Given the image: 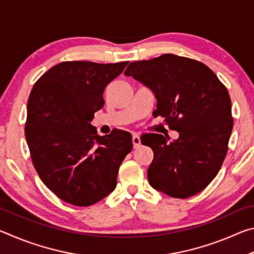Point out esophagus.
I'll return each mask as SVG.
<instances>
[{
  "instance_id": "34e87169",
  "label": "esophagus",
  "mask_w": 254,
  "mask_h": 254,
  "mask_svg": "<svg viewBox=\"0 0 254 254\" xmlns=\"http://www.w3.org/2000/svg\"><path fill=\"white\" fill-rule=\"evenodd\" d=\"M132 143L134 148H139L141 144V140H140V135L139 134H133L132 135Z\"/></svg>"
}]
</instances>
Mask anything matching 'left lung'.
I'll use <instances>...</instances> for the list:
<instances>
[{"label": "left lung", "instance_id": "obj_1", "mask_svg": "<svg viewBox=\"0 0 254 254\" xmlns=\"http://www.w3.org/2000/svg\"><path fill=\"white\" fill-rule=\"evenodd\" d=\"M124 75L151 89L153 115L179 132L171 142L158 133L140 137L153 151L150 185L174 198L198 194L216 177L229 149L233 118L224 84L205 64L173 54L133 62Z\"/></svg>", "mask_w": 254, "mask_h": 254}]
</instances>
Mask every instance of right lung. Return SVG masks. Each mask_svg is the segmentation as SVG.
<instances>
[{
	"label": "right lung",
	"mask_w": 254,
	"mask_h": 254,
	"mask_svg": "<svg viewBox=\"0 0 254 254\" xmlns=\"http://www.w3.org/2000/svg\"><path fill=\"white\" fill-rule=\"evenodd\" d=\"M127 64L60 63L30 93L24 133L33 167L68 204L91 206L113 191L120 166L132 150L128 132L102 136L89 123L104 105L106 86Z\"/></svg>",
	"instance_id": "right-lung-1"
}]
</instances>
